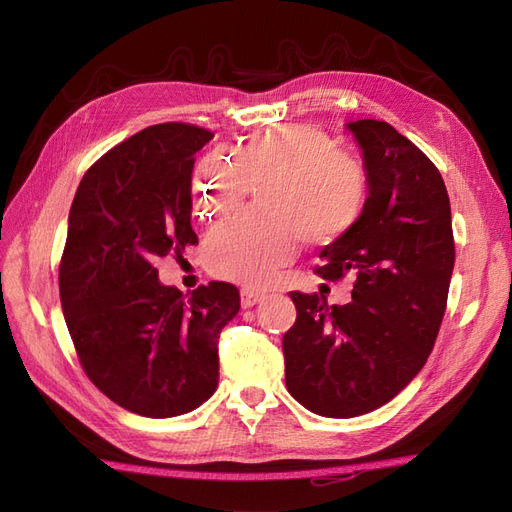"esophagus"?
<instances>
[{
	"label": "esophagus",
	"mask_w": 512,
	"mask_h": 512,
	"mask_svg": "<svg viewBox=\"0 0 512 512\" xmlns=\"http://www.w3.org/2000/svg\"><path fill=\"white\" fill-rule=\"evenodd\" d=\"M262 299H265V294L258 292V290H252V288H243L241 290V305L243 307H254Z\"/></svg>",
	"instance_id": "34e87169"
}]
</instances>
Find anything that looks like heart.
<instances>
[{
	"mask_svg": "<svg viewBox=\"0 0 512 512\" xmlns=\"http://www.w3.org/2000/svg\"><path fill=\"white\" fill-rule=\"evenodd\" d=\"M265 207L247 209L215 228L205 256L209 269L243 286L269 282L301 243L342 237L361 220L367 185L361 166L331 138L301 123L254 132L235 149L209 153L192 179L194 211L200 220H222L235 213L254 185Z\"/></svg>",
	"mask_w": 512,
	"mask_h": 512,
	"instance_id": "1",
	"label": "heart"
}]
</instances>
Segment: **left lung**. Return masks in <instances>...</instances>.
<instances>
[{"label": "left lung", "mask_w": 512, "mask_h": 512, "mask_svg": "<svg viewBox=\"0 0 512 512\" xmlns=\"http://www.w3.org/2000/svg\"><path fill=\"white\" fill-rule=\"evenodd\" d=\"M363 149L361 220L320 252L322 280L354 277L352 301L290 292L288 393L320 416L350 418L391 401L423 369L455 267L451 203L440 170L386 121L348 123Z\"/></svg>", "instance_id": "obj_1"}]
</instances>
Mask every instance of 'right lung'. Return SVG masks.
<instances>
[{"label":"right lung","mask_w":512,"mask_h":512,"mask_svg":"<svg viewBox=\"0 0 512 512\" xmlns=\"http://www.w3.org/2000/svg\"><path fill=\"white\" fill-rule=\"evenodd\" d=\"M213 138L158 123L119 143L79 183L59 262V297L81 367L117 406L149 418L207 401L220 378L218 339L239 312L226 282L183 294L153 260L196 245L192 170Z\"/></svg>","instance_id":"obj_1"}]
</instances>
